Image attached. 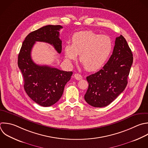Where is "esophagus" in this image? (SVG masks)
<instances>
[{"label": "esophagus", "mask_w": 148, "mask_h": 148, "mask_svg": "<svg viewBox=\"0 0 148 148\" xmlns=\"http://www.w3.org/2000/svg\"><path fill=\"white\" fill-rule=\"evenodd\" d=\"M74 77H75V78L76 80H81V79H82V76L81 75L79 74V73H76V74H75V75H74Z\"/></svg>", "instance_id": "esophagus-1"}]
</instances>
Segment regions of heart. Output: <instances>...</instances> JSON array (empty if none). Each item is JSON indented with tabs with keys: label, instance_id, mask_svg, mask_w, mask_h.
<instances>
[{
	"label": "heart",
	"instance_id": "b5f03b06",
	"mask_svg": "<svg viewBox=\"0 0 148 148\" xmlns=\"http://www.w3.org/2000/svg\"><path fill=\"white\" fill-rule=\"evenodd\" d=\"M113 48L112 39L108 35H101L90 31L76 32L71 39V45L64 47V54L69 61H76L78 55L84 68L94 72L103 66Z\"/></svg>",
	"mask_w": 148,
	"mask_h": 148
}]
</instances>
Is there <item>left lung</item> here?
I'll list each match as a JSON object with an SVG mask.
<instances>
[{"mask_svg": "<svg viewBox=\"0 0 148 148\" xmlns=\"http://www.w3.org/2000/svg\"><path fill=\"white\" fill-rule=\"evenodd\" d=\"M132 62L131 50L120 35L116 38L112 54L102 69L86 77L88 87L85 101L96 108L109 105L126 87Z\"/></svg>", "mask_w": 148, "mask_h": 148, "instance_id": "1", "label": "left lung"}]
</instances>
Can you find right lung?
<instances>
[{
  "label": "right lung",
  "instance_id": "1",
  "mask_svg": "<svg viewBox=\"0 0 148 148\" xmlns=\"http://www.w3.org/2000/svg\"><path fill=\"white\" fill-rule=\"evenodd\" d=\"M62 28L61 25H49L32 32L25 38L18 54V65L23 76L25 91L34 102L44 107L58 101L73 72L36 64L32 60L31 50L36 42H42L53 46L61 53L59 31Z\"/></svg>",
  "mask_w": 148,
  "mask_h": 148
}]
</instances>
